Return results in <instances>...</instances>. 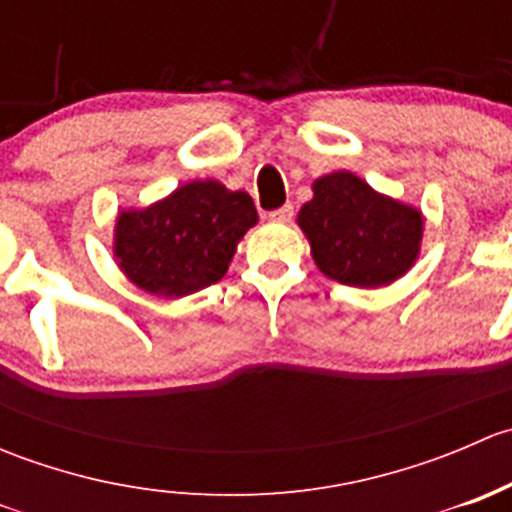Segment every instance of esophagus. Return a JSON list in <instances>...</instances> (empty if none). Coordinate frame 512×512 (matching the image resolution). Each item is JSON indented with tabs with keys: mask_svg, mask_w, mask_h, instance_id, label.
Listing matches in <instances>:
<instances>
[{
	"mask_svg": "<svg viewBox=\"0 0 512 512\" xmlns=\"http://www.w3.org/2000/svg\"><path fill=\"white\" fill-rule=\"evenodd\" d=\"M294 218V208L292 205H282V208H277V210H272L270 213V220L272 223H289V220Z\"/></svg>",
	"mask_w": 512,
	"mask_h": 512,
	"instance_id": "34e87169",
	"label": "esophagus"
}]
</instances>
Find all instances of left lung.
Returning <instances> with one entry per match:
<instances>
[{"instance_id": "8db88e82", "label": "left lung", "mask_w": 512, "mask_h": 512, "mask_svg": "<svg viewBox=\"0 0 512 512\" xmlns=\"http://www.w3.org/2000/svg\"><path fill=\"white\" fill-rule=\"evenodd\" d=\"M312 200L299 208L297 225L314 265L329 280L376 289L404 277L421 255L423 213L379 193L349 170L312 183Z\"/></svg>"}]
</instances>
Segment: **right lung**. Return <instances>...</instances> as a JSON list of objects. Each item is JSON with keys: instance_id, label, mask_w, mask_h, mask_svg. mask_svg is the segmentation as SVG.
I'll list each match as a JSON object with an SVG mask.
<instances>
[{"instance_id": "1", "label": "right lung", "mask_w": 512, "mask_h": 512, "mask_svg": "<svg viewBox=\"0 0 512 512\" xmlns=\"http://www.w3.org/2000/svg\"><path fill=\"white\" fill-rule=\"evenodd\" d=\"M255 225L257 210L245 190L190 180L146 208L118 210L113 257L138 289L180 299L223 280Z\"/></svg>"}]
</instances>
